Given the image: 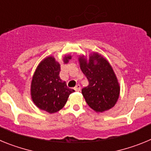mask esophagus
Listing matches in <instances>:
<instances>
[{
  "label": "esophagus",
  "mask_w": 151,
  "mask_h": 151,
  "mask_svg": "<svg viewBox=\"0 0 151 151\" xmlns=\"http://www.w3.org/2000/svg\"><path fill=\"white\" fill-rule=\"evenodd\" d=\"M75 91H79L80 90H81V86H80L79 85H77L76 87L74 88Z\"/></svg>",
  "instance_id": "obj_1"
}]
</instances>
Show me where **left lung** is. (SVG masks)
<instances>
[{
  "label": "left lung",
  "instance_id": "1",
  "mask_svg": "<svg viewBox=\"0 0 151 151\" xmlns=\"http://www.w3.org/2000/svg\"><path fill=\"white\" fill-rule=\"evenodd\" d=\"M80 68L88 80L82 90L85 101L92 110L103 113L115 106L119 97L120 86L110 63L97 52L78 57Z\"/></svg>",
  "mask_w": 151,
  "mask_h": 151
}]
</instances>
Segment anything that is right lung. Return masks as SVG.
<instances>
[{"label":"right lung","instance_id":"right-lung-1","mask_svg":"<svg viewBox=\"0 0 151 151\" xmlns=\"http://www.w3.org/2000/svg\"><path fill=\"white\" fill-rule=\"evenodd\" d=\"M71 55H65L64 63H68ZM60 64L53 56H48L40 62L31 82V97L35 106L49 113L60 110L75 91L69 88L66 82L60 78Z\"/></svg>","mask_w":151,"mask_h":151}]
</instances>
